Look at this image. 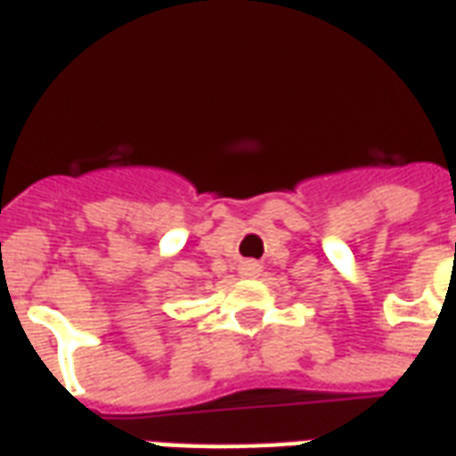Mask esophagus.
<instances>
[{
  "mask_svg": "<svg viewBox=\"0 0 456 456\" xmlns=\"http://www.w3.org/2000/svg\"><path fill=\"white\" fill-rule=\"evenodd\" d=\"M258 271H261V268H258V264H254V261H244V264H241V276H256Z\"/></svg>",
  "mask_w": 456,
  "mask_h": 456,
  "instance_id": "obj_1",
  "label": "esophagus"
}]
</instances>
